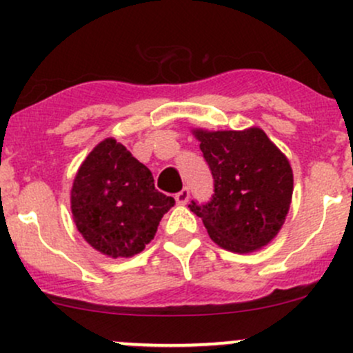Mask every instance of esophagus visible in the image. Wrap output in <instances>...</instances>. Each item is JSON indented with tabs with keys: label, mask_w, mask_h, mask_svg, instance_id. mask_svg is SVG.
<instances>
[{
	"label": "esophagus",
	"mask_w": 353,
	"mask_h": 353,
	"mask_svg": "<svg viewBox=\"0 0 353 353\" xmlns=\"http://www.w3.org/2000/svg\"><path fill=\"white\" fill-rule=\"evenodd\" d=\"M189 197H190V190H189V188H184L182 190H179V192L176 194V201H177V204H188V201H189Z\"/></svg>",
	"instance_id": "obj_1"
}]
</instances>
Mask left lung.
Returning <instances> with one entry per match:
<instances>
[{
    "instance_id": "1",
    "label": "left lung",
    "mask_w": 353,
    "mask_h": 353,
    "mask_svg": "<svg viewBox=\"0 0 353 353\" xmlns=\"http://www.w3.org/2000/svg\"><path fill=\"white\" fill-rule=\"evenodd\" d=\"M214 179L208 202L192 201L210 239L232 252H252L281 230L290 208L294 176L289 161L262 129L196 131Z\"/></svg>"
}]
</instances>
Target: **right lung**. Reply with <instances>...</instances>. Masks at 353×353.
<instances>
[{
    "mask_svg": "<svg viewBox=\"0 0 353 353\" xmlns=\"http://www.w3.org/2000/svg\"><path fill=\"white\" fill-rule=\"evenodd\" d=\"M174 202L154 188L152 172L114 139L89 152L71 190L76 228L96 250L114 259L139 254Z\"/></svg>",
    "mask_w": 353,
    "mask_h": 353,
    "instance_id": "add662e5",
    "label": "right lung"
}]
</instances>
